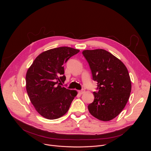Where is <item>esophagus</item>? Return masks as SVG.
I'll return each mask as SVG.
<instances>
[{
	"mask_svg": "<svg viewBox=\"0 0 151 151\" xmlns=\"http://www.w3.org/2000/svg\"><path fill=\"white\" fill-rule=\"evenodd\" d=\"M85 92V90H83V89L81 90V91H79V93L80 94H83Z\"/></svg>",
	"mask_w": 151,
	"mask_h": 151,
	"instance_id": "1",
	"label": "esophagus"
}]
</instances>
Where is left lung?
<instances>
[{"label": "left lung", "instance_id": "obj_1", "mask_svg": "<svg viewBox=\"0 0 151 151\" xmlns=\"http://www.w3.org/2000/svg\"><path fill=\"white\" fill-rule=\"evenodd\" d=\"M98 91L88 106L90 113L97 119L109 121L116 117L125 107L132 90V83L124 64L103 49L84 50Z\"/></svg>", "mask_w": 151, "mask_h": 151}]
</instances>
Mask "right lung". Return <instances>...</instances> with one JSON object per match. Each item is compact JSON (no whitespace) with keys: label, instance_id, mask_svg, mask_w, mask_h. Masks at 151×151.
<instances>
[{"label":"right lung","instance_id":"obj_1","mask_svg":"<svg viewBox=\"0 0 151 151\" xmlns=\"http://www.w3.org/2000/svg\"><path fill=\"white\" fill-rule=\"evenodd\" d=\"M79 50L63 47L40 54L29 68L26 90L36 111L48 119L59 118L68 111L76 90L62 87L66 80L63 64Z\"/></svg>","mask_w":151,"mask_h":151}]
</instances>
